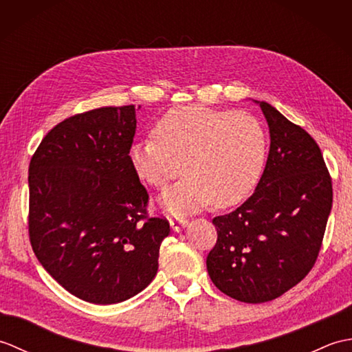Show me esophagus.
Wrapping results in <instances>:
<instances>
[{
	"mask_svg": "<svg viewBox=\"0 0 352 352\" xmlns=\"http://www.w3.org/2000/svg\"><path fill=\"white\" fill-rule=\"evenodd\" d=\"M170 223V228L178 233V231H182L186 226H188V221H186L183 216H174V218L169 219Z\"/></svg>",
	"mask_w": 352,
	"mask_h": 352,
	"instance_id": "1",
	"label": "esophagus"
}]
</instances>
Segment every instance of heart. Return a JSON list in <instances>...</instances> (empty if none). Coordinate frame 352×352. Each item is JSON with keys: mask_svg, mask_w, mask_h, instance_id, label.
I'll list each match as a JSON object with an SVG mask.
<instances>
[{"mask_svg": "<svg viewBox=\"0 0 352 352\" xmlns=\"http://www.w3.org/2000/svg\"><path fill=\"white\" fill-rule=\"evenodd\" d=\"M267 153L263 126L243 111L203 106L169 110L153 126V139L134 142L129 160L142 182L164 189L162 207L172 214L199 210L208 204L226 208L251 195L261 177Z\"/></svg>", "mask_w": 352, "mask_h": 352, "instance_id": "b5f03b06", "label": "heart"}]
</instances>
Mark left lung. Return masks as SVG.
<instances>
[{"label":"left lung","instance_id":"1","mask_svg":"<svg viewBox=\"0 0 352 352\" xmlns=\"http://www.w3.org/2000/svg\"><path fill=\"white\" fill-rule=\"evenodd\" d=\"M271 148L256 192L216 216L218 241L207 256L213 284L237 301H272L315 266L333 204L322 153L310 134L265 101H256Z\"/></svg>","mask_w":352,"mask_h":352}]
</instances>
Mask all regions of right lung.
I'll use <instances>...</instances> for the list:
<instances>
[{"label":"right lung","mask_w":352,"mask_h":352,"mask_svg":"<svg viewBox=\"0 0 352 352\" xmlns=\"http://www.w3.org/2000/svg\"><path fill=\"white\" fill-rule=\"evenodd\" d=\"M138 109L101 107L65 119L30 162L32 248L62 287L92 304L122 302L144 290L170 231L166 219L148 214V192L129 160Z\"/></svg>","instance_id":"add662e5"}]
</instances>
